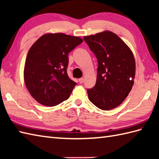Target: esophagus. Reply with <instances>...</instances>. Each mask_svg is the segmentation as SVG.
Segmentation results:
<instances>
[{
	"instance_id": "1",
	"label": "esophagus",
	"mask_w": 159,
	"mask_h": 159,
	"mask_svg": "<svg viewBox=\"0 0 159 159\" xmlns=\"http://www.w3.org/2000/svg\"><path fill=\"white\" fill-rule=\"evenodd\" d=\"M79 81L80 83H83L84 82V79L83 78H80V79H79Z\"/></svg>"
}]
</instances>
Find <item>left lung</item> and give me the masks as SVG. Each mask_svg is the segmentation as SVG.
I'll return each mask as SVG.
<instances>
[{
    "mask_svg": "<svg viewBox=\"0 0 159 159\" xmlns=\"http://www.w3.org/2000/svg\"><path fill=\"white\" fill-rule=\"evenodd\" d=\"M83 39L95 55L98 66L96 85L87 90L89 99L100 109H113L123 102L133 87V54L113 32L107 31Z\"/></svg>",
    "mask_w": 159,
    "mask_h": 159,
    "instance_id": "1",
    "label": "left lung"
}]
</instances>
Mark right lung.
Returning <instances> with one entry per match:
<instances>
[{"mask_svg": "<svg viewBox=\"0 0 159 159\" xmlns=\"http://www.w3.org/2000/svg\"><path fill=\"white\" fill-rule=\"evenodd\" d=\"M83 39L64 33L46 34L37 40L26 56L24 78L33 98L52 107L69 98L76 83L67 73L68 54Z\"/></svg>", "mask_w": 159, "mask_h": 159, "instance_id": "obj_1", "label": "right lung"}]
</instances>
